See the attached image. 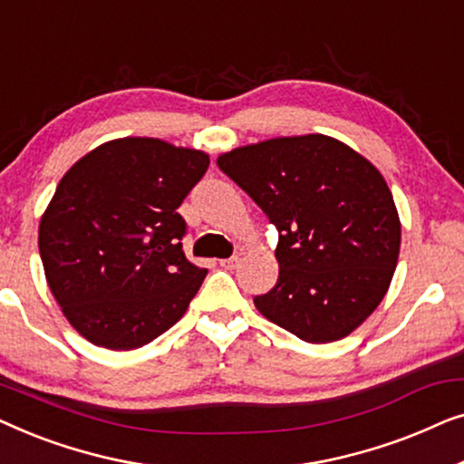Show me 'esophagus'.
<instances>
[{
	"label": "esophagus",
	"mask_w": 464,
	"mask_h": 464,
	"mask_svg": "<svg viewBox=\"0 0 464 464\" xmlns=\"http://www.w3.org/2000/svg\"><path fill=\"white\" fill-rule=\"evenodd\" d=\"M219 266H221V268H226V270H234L238 266V257L234 256V257H227V259H219Z\"/></svg>",
	"instance_id": "esophagus-1"
}]
</instances>
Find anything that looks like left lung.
<instances>
[{
	"label": "left lung",
	"instance_id": "1",
	"mask_svg": "<svg viewBox=\"0 0 464 464\" xmlns=\"http://www.w3.org/2000/svg\"><path fill=\"white\" fill-rule=\"evenodd\" d=\"M278 230V281L266 319L310 344L353 334L395 275L401 221L373 164L327 135L276 137L218 158Z\"/></svg>",
	"mask_w": 464,
	"mask_h": 464
}]
</instances>
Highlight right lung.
<instances>
[{"label": "right lung", "mask_w": 464, "mask_h": 464, "mask_svg": "<svg viewBox=\"0 0 464 464\" xmlns=\"http://www.w3.org/2000/svg\"><path fill=\"white\" fill-rule=\"evenodd\" d=\"M207 169L200 150L122 137L63 175L37 245L54 300L94 346L132 351L186 314L207 268L186 259L177 208Z\"/></svg>", "instance_id": "1"}]
</instances>
